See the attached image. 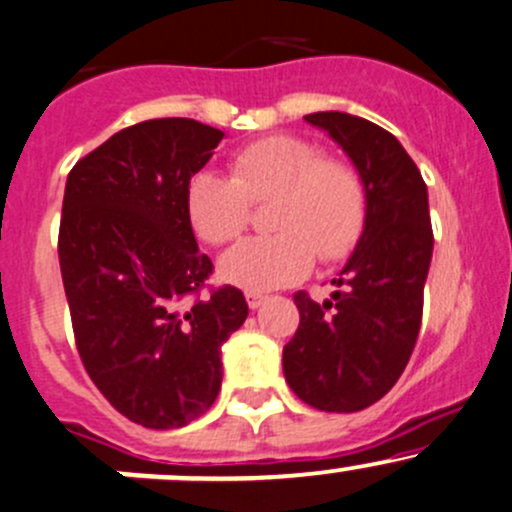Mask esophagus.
I'll return each instance as SVG.
<instances>
[{"instance_id": "esophagus-1", "label": "esophagus", "mask_w": 512, "mask_h": 512, "mask_svg": "<svg viewBox=\"0 0 512 512\" xmlns=\"http://www.w3.org/2000/svg\"><path fill=\"white\" fill-rule=\"evenodd\" d=\"M245 301H247V306H250L252 311H255V308H260L262 303L267 301V296L262 294V291H245Z\"/></svg>"}]
</instances>
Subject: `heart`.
Instances as JSON below:
<instances>
[{"instance_id": "1", "label": "heart", "mask_w": 512, "mask_h": 512, "mask_svg": "<svg viewBox=\"0 0 512 512\" xmlns=\"http://www.w3.org/2000/svg\"><path fill=\"white\" fill-rule=\"evenodd\" d=\"M267 226L277 233L247 238L221 257L218 272L243 289L265 291L299 282L316 262L350 255L367 221V192L357 170L328 160L311 140L272 136L233 157V177L194 174L187 213L196 233L226 245L250 226L252 204H269Z\"/></svg>"}]
</instances>
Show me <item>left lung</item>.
<instances>
[{
	"label": "left lung",
	"mask_w": 512,
	"mask_h": 512,
	"mask_svg": "<svg viewBox=\"0 0 512 512\" xmlns=\"http://www.w3.org/2000/svg\"><path fill=\"white\" fill-rule=\"evenodd\" d=\"M345 150L364 182L362 238L316 303L294 294L299 330L284 345L291 391L325 413H355L391 391L406 369L423 318L432 260L428 187L396 136L342 111L303 116Z\"/></svg>",
	"instance_id": "1"
}]
</instances>
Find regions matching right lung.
Wrapping results in <instances>:
<instances>
[{
  "instance_id": "right-lung-1",
  "label": "right lung",
  "mask_w": 512,
  "mask_h": 512,
  "mask_svg": "<svg viewBox=\"0 0 512 512\" xmlns=\"http://www.w3.org/2000/svg\"><path fill=\"white\" fill-rule=\"evenodd\" d=\"M223 140L194 119L114 133L65 184L58 257L82 364L133 423L182 428L221 391V345L247 318L235 286L194 299L211 274L187 187Z\"/></svg>"
}]
</instances>
